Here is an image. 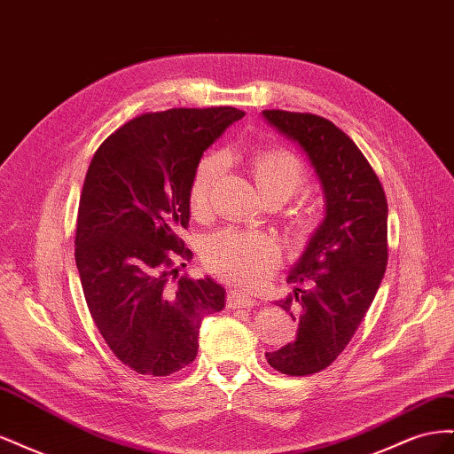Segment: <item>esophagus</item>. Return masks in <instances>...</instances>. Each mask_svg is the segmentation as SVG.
Here are the masks:
<instances>
[{
  "instance_id": "esophagus-1",
  "label": "esophagus",
  "mask_w": 454,
  "mask_h": 454,
  "mask_svg": "<svg viewBox=\"0 0 454 454\" xmlns=\"http://www.w3.org/2000/svg\"><path fill=\"white\" fill-rule=\"evenodd\" d=\"M254 305H257L255 299L246 297L239 292H229V295H227V307L229 309H250Z\"/></svg>"
}]
</instances>
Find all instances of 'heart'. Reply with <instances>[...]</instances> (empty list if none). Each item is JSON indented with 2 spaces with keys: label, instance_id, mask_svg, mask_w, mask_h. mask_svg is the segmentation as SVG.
<instances>
[{
  "label": "heart",
  "instance_id": "heart-1",
  "mask_svg": "<svg viewBox=\"0 0 454 454\" xmlns=\"http://www.w3.org/2000/svg\"><path fill=\"white\" fill-rule=\"evenodd\" d=\"M248 168L257 189L269 199H290L305 182L301 160L284 147H259L248 157ZM223 172V159L210 153L199 160L189 187V204L195 212L208 206L212 187ZM310 214H301L299 223L307 225ZM280 246L263 232L225 229L206 240L204 263L215 277L235 284L242 290L265 286L270 272L280 263Z\"/></svg>",
  "mask_w": 454,
  "mask_h": 454
}]
</instances>
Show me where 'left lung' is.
Masks as SVG:
<instances>
[{
  "label": "left lung",
  "mask_w": 454,
  "mask_h": 454,
  "mask_svg": "<svg viewBox=\"0 0 454 454\" xmlns=\"http://www.w3.org/2000/svg\"><path fill=\"white\" fill-rule=\"evenodd\" d=\"M263 119L305 151L324 193L322 223L287 274L294 295L278 303L299 320L297 339L265 354L280 373L305 377L337 360L373 303L388 261V202L358 145L332 121L282 109H265Z\"/></svg>",
  "instance_id": "8db88e82"
}]
</instances>
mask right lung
<instances>
[{"mask_svg":"<svg viewBox=\"0 0 454 454\" xmlns=\"http://www.w3.org/2000/svg\"><path fill=\"white\" fill-rule=\"evenodd\" d=\"M244 117L237 107L167 109L117 129L96 151L79 200L75 263L92 320L115 358L167 377L197 358L202 318L225 307L210 277H180V232L202 153Z\"/></svg>","mask_w":454,"mask_h":454,"instance_id":"1","label":"right lung"}]
</instances>
